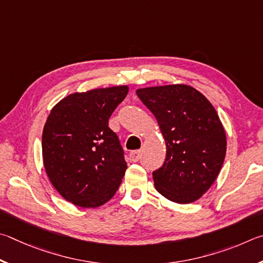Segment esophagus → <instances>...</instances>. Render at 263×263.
Here are the masks:
<instances>
[{
  "mask_svg": "<svg viewBox=\"0 0 263 263\" xmlns=\"http://www.w3.org/2000/svg\"><path fill=\"white\" fill-rule=\"evenodd\" d=\"M142 156L141 150H135V151H132L130 154H129V157H130L132 162H137V160H140Z\"/></svg>",
  "mask_w": 263,
  "mask_h": 263,
  "instance_id": "esophagus-1",
  "label": "esophagus"
}]
</instances>
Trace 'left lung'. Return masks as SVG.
<instances>
[{
  "label": "left lung",
  "instance_id": "obj_1",
  "mask_svg": "<svg viewBox=\"0 0 263 263\" xmlns=\"http://www.w3.org/2000/svg\"><path fill=\"white\" fill-rule=\"evenodd\" d=\"M136 93L157 119L166 158L153 172L159 194L192 203L215 182L227 154V135L210 101L186 84L149 86Z\"/></svg>",
  "mask_w": 263,
  "mask_h": 263
}]
</instances>
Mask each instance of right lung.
<instances>
[{
	"label": "right lung",
	"instance_id": "right-lung-1",
	"mask_svg": "<svg viewBox=\"0 0 263 263\" xmlns=\"http://www.w3.org/2000/svg\"><path fill=\"white\" fill-rule=\"evenodd\" d=\"M127 85L75 92L50 110L43 130V160L64 200L97 208L114 196L127 163L108 119L126 98Z\"/></svg>",
	"mask_w": 263,
	"mask_h": 263
}]
</instances>
